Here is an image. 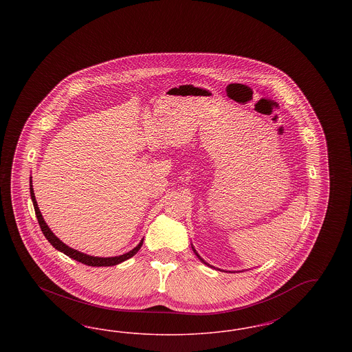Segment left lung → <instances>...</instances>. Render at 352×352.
<instances>
[{
	"mask_svg": "<svg viewBox=\"0 0 352 352\" xmlns=\"http://www.w3.org/2000/svg\"><path fill=\"white\" fill-rule=\"evenodd\" d=\"M195 252V251H194ZM195 253H197V252H195ZM197 256H198V257H199V254H198V253H197ZM199 258H201V257H199ZM201 261H203V260H201ZM203 263H204V261H203ZM206 264H207V263H206Z\"/></svg>",
	"mask_w": 352,
	"mask_h": 352,
	"instance_id": "obj_1",
	"label": "left lung"
}]
</instances>
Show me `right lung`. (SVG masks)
Segmentation results:
<instances>
[{"mask_svg": "<svg viewBox=\"0 0 352 352\" xmlns=\"http://www.w3.org/2000/svg\"><path fill=\"white\" fill-rule=\"evenodd\" d=\"M30 195H32L34 210H35V215H36V219H38L39 227H41L43 234H45V237L49 240V243H50L51 245H52L55 250L63 252L65 254H67L68 257H71V258H74V260L82 263L84 265H89V267H112V265H118L120 263H122V261L131 258V257L134 256L137 252L140 251V248L142 247L144 240H141V243H140L134 250H132V251L128 252V253H125V254H121V256H116V257H94V256H89V254H84L82 252L75 251V250L69 248L63 241H60L55 234H52L50 228H49V226L45 223V220L42 218V214H41V211H39V207H38L36 201H35L32 181H30Z\"/></svg>", "mask_w": 352, "mask_h": 352, "instance_id": "right-lung-1", "label": "right lung"}]
</instances>
